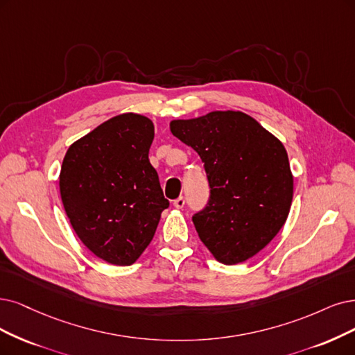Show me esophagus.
Segmentation results:
<instances>
[{"instance_id":"esophagus-1","label":"esophagus","mask_w":355,"mask_h":355,"mask_svg":"<svg viewBox=\"0 0 355 355\" xmlns=\"http://www.w3.org/2000/svg\"><path fill=\"white\" fill-rule=\"evenodd\" d=\"M173 205H174V207H177V209H182V207H184V205H186V199L182 198V196H180L178 199L174 200Z\"/></svg>"}]
</instances>
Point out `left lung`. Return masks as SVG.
I'll list each match as a JSON object with an SVG mask.
<instances>
[{
  "instance_id": "left-lung-1",
  "label": "left lung",
  "mask_w": 355,
  "mask_h": 355,
  "mask_svg": "<svg viewBox=\"0 0 355 355\" xmlns=\"http://www.w3.org/2000/svg\"><path fill=\"white\" fill-rule=\"evenodd\" d=\"M169 128L205 164L211 196L193 216L203 244L225 265L257 254L290 214L294 178L284 144L240 111L174 120Z\"/></svg>"
}]
</instances>
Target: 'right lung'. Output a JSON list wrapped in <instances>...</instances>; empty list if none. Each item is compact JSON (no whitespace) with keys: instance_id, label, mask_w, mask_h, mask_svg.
Listing matches in <instances>:
<instances>
[{"instance_id":"right-lung-1","label":"right lung","mask_w":355,"mask_h":355,"mask_svg":"<svg viewBox=\"0 0 355 355\" xmlns=\"http://www.w3.org/2000/svg\"><path fill=\"white\" fill-rule=\"evenodd\" d=\"M148 116H112L74 141L60 173L61 200L77 237L99 259L133 265L169 206L149 162Z\"/></svg>"}]
</instances>
